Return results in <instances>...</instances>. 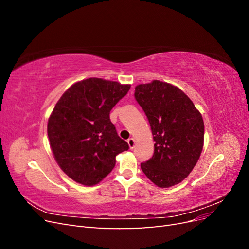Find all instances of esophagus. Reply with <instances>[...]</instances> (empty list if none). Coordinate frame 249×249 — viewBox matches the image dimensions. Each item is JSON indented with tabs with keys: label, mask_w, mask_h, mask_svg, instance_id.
<instances>
[{
	"label": "esophagus",
	"mask_w": 249,
	"mask_h": 249,
	"mask_svg": "<svg viewBox=\"0 0 249 249\" xmlns=\"http://www.w3.org/2000/svg\"><path fill=\"white\" fill-rule=\"evenodd\" d=\"M127 144H129V146H130L131 149H133V148L135 147V140H134L133 138L127 139Z\"/></svg>",
	"instance_id": "esophagus-1"
}]
</instances>
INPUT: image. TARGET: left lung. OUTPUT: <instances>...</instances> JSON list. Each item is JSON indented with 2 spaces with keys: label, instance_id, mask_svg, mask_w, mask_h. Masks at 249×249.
<instances>
[{
  "label": "left lung",
  "instance_id": "obj_1",
  "mask_svg": "<svg viewBox=\"0 0 249 249\" xmlns=\"http://www.w3.org/2000/svg\"><path fill=\"white\" fill-rule=\"evenodd\" d=\"M135 100L144 111L155 141L154 155L141 169L161 188L185 179L203 146L202 116L179 88L155 80L135 88Z\"/></svg>",
  "mask_w": 249,
  "mask_h": 249
}]
</instances>
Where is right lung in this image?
I'll use <instances>...</instances> for the list:
<instances>
[{
    "instance_id": "add662e5",
    "label": "right lung",
    "mask_w": 249,
    "mask_h": 249,
    "mask_svg": "<svg viewBox=\"0 0 249 249\" xmlns=\"http://www.w3.org/2000/svg\"><path fill=\"white\" fill-rule=\"evenodd\" d=\"M131 85L89 78L70 87L48 123L55 159L73 180L93 186L115 166L118 154L129 149L110 120V111Z\"/></svg>"
}]
</instances>
